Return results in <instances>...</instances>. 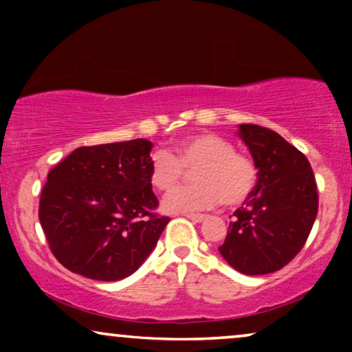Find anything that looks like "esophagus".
I'll return each instance as SVG.
<instances>
[{
  "label": "esophagus",
  "mask_w": 352,
  "mask_h": 352,
  "mask_svg": "<svg viewBox=\"0 0 352 352\" xmlns=\"http://www.w3.org/2000/svg\"><path fill=\"white\" fill-rule=\"evenodd\" d=\"M184 216L186 218H189L190 221H194V223H201V221H205V218H206L205 214H194V213H187Z\"/></svg>",
  "instance_id": "1"
}]
</instances>
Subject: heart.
I'll list each match as a JSON object with an SVG mask.
<instances>
[{"label":"heart","instance_id":"b5f03b06","mask_svg":"<svg viewBox=\"0 0 352 352\" xmlns=\"http://www.w3.org/2000/svg\"><path fill=\"white\" fill-rule=\"evenodd\" d=\"M151 182L160 192L175 190L187 173H195V186L184 187L163 200L168 213H187L224 205L237 206L252 195L258 173L253 162L235 153L228 141L213 134H195L177 144L176 155L158 148L151 155Z\"/></svg>","mask_w":352,"mask_h":352}]
</instances>
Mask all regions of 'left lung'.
<instances>
[{
  "mask_svg": "<svg viewBox=\"0 0 352 352\" xmlns=\"http://www.w3.org/2000/svg\"><path fill=\"white\" fill-rule=\"evenodd\" d=\"M258 168V181L243 206L234 211L219 253L247 276L287 266L301 248L319 210L311 163L280 134L259 124H240Z\"/></svg>",
  "mask_w": 352,
  "mask_h": 352,
  "instance_id": "1",
  "label": "left lung"
}]
</instances>
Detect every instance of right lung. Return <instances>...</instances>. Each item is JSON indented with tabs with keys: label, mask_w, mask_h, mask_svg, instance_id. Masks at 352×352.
Returning <instances> with one entry per match:
<instances>
[{
	"label": "right lung",
	"mask_w": 352,
	"mask_h": 352,
	"mask_svg": "<svg viewBox=\"0 0 352 352\" xmlns=\"http://www.w3.org/2000/svg\"><path fill=\"white\" fill-rule=\"evenodd\" d=\"M147 139L78 147L47 173L40 223L62 266L94 280L131 276L170 218L158 216Z\"/></svg>",
	"instance_id": "1"
}]
</instances>
